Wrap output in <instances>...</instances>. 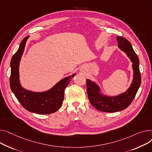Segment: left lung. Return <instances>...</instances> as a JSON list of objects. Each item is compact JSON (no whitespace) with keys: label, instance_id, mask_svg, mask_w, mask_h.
<instances>
[{"label":"left lung","instance_id":"8db88e82","mask_svg":"<svg viewBox=\"0 0 152 152\" xmlns=\"http://www.w3.org/2000/svg\"><path fill=\"white\" fill-rule=\"evenodd\" d=\"M118 48L132 62L133 79L128 90L117 96H109L102 92L96 82L86 79L87 93L89 100L94 108L104 112H116L127 108L134 98L141 83L139 60L131 43L125 38L117 37Z\"/></svg>","mask_w":152,"mask_h":152}]
</instances>
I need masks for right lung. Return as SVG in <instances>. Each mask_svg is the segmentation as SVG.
Segmentation results:
<instances>
[{
  "instance_id": "obj_1",
  "label": "right lung",
  "mask_w": 152,
  "mask_h": 152,
  "mask_svg": "<svg viewBox=\"0 0 152 152\" xmlns=\"http://www.w3.org/2000/svg\"><path fill=\"white\" fill-rule=\"evenodd\" d=\"M29 36L23 39L18 50L13 56L11 62L10 85L16 99L23 107L29 112L37 114H50L56 112L62 105L64 97V90L74 74L61 79L49 90L35 92L28 90L21 85L20 80V63L24 51L26 43Z\"/></svg>"
}]
</instances>
